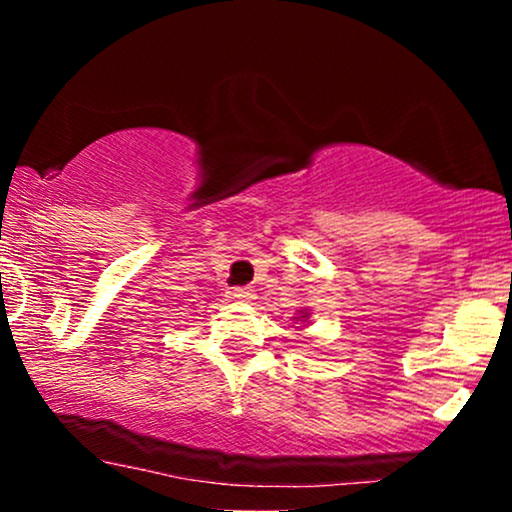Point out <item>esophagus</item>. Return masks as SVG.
I'll use <instances>...</instances> for the list:
<instances>
[{
	"label": "esophagus",
	"mask_w": 512,
	"mask_h": 512,
	"mask_svg": "<svg viewBox=\"0 0 512 512\" xmlns=\"http://www.w3.org/2000/svg\"><path fill=\"white\" fill-rule=\"evenodd\" d=\"M228 298H233V301H250L252 298V289H231L228 291Z\"/></svg>",
	"instance_id": "34e87169"
}]
</instances>
